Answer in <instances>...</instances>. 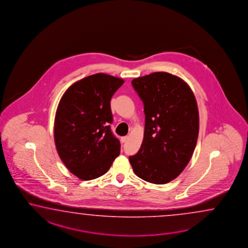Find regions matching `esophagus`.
<instances>
[{
  "label": "esophagus",
  "mask_w": 248,
  "mask_h": 248,
  "mask_svg": "<svg viewBox=\"0 0 248 248\" xmlns=\"http://www.w3.org/2000/svg\"><path fill=\"white\" fill-rule=\"evenodd\" d=\"M127 140H128V137H127V136L122 137V138H121L122 143H124V142L126 141Z\"/></svg>",
  "instance_id": "obj_1"
}]
</instances>
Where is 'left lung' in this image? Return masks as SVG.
<instances>
[{"instance_id": "8db88e82", "label": "left lung", "mask_w": 248, "mask_h": 248, "mask_svg": "<svg viewBox=\"0 0 248 248\" xmlns=\"http://www.w3.org/2000/svg\"><path fill=\"white\" fill-rule=\"evenodd\" d=\"M132 85L144 103L146 118L141 147L129 161L143 180L170 182L186 167L196 147V99L182 78L168 72L137 78Z\"/></svg>"}]
</instances>
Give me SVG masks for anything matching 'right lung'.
Here are the masks:
<instances>
[{
	"instance_id": "add662e5",
	"label": "right lung",
	"mask_w": 248,
	"mask_h": 248,
	"mask_svg": "<svg viewBox=\"0 0 248 248\" xmlns=\"http://www.w3.org/2000/svg\"><path fill=\"white\" fill-rule=\"evenodd\" d=\"M124 83L119 78L97 73L77 81L60 100L54 126L56 150L79 179L104 175L120 154V142L109 125L110 101Z\"/></svg>"
}]
</instances>
